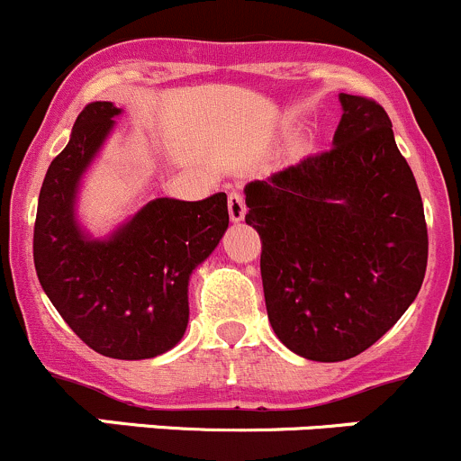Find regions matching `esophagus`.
<instances>
[{"label":"esophagus","mask_w":461,"mask_h":461,"mask_svg":"<svg viewBox=\"0 0 461 461\" xmlns=\"http://www.w3.org/2000/svg\"><path fill=\"white\" fill-rule=\"evenodd\" d=\"M227 207H230V218L234 222L243 221L245 212H248L243 196H240V192H236V189H231V192H230V201H227Z\"/></svg>","instance_id":"esophagus-1"}]
</instances>
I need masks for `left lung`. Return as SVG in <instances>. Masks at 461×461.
I'll return each mask as SVG.
<instances>
[{"label":"left lung","mask_w":461,"mask_h":461,"mask_svg":"<svg viewBox=\"0 0 461 461\" xmlns=\"http://www.w3.org/2000/svg\"><path fill=\"white\" fill-rule=\"evenodd\" d=\"M339 102L332 149L245 187L269 323L310 361L368 350L415 301L429 263L424 204L388 113L370 97Z\"/></svg>","instance_id":"1"}]
</instances>
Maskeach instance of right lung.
<instances>
[{"mask_svg":"<svg viewBox=\"0 0 461 461\" xmlns=\"http://www.w3.org/2000/svg\"><path fill=\"white\" fill-rule=\"evenodd\" d=\"M122 109L91 102L71 140L50 162L37 203L32 258L41 290L68 328L111 359H151L183 339L189 276L230 225L225 194L187 203L149 201L106 239H91L76 216L80 180Z\"/></svg>","mask_w":461,"mask_h":461,"instance_id":"add662e5","label":"right lung"}]
</instances>
